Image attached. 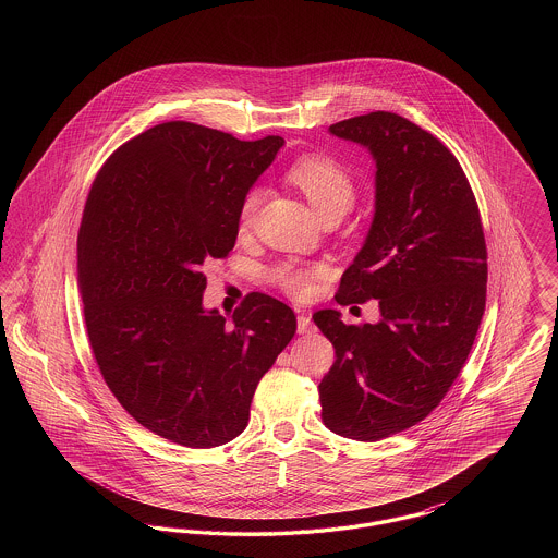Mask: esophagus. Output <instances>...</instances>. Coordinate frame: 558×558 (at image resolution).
I'll use <instances>...</instances> for the list:
<instances>
[{"label": "esophagus", "instance_id": "34e87169", "mask_svg": "<svg viewBox=\"0 0 558 558\" xmlns=\"http://www.w3.org/2000/svg\"><path fill=\"white\" fill-rule=\"evenodd\" d=\"M316 328H314V322L312 318L307 316V314H299L296 316V332L299 335H310V332H314Z\"/></svg>", "mask_w": 558, "mask_h": 558}]
</instances>
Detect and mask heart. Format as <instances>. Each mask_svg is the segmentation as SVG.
I'll list each match as a JSON object with an SVG mask.
<instances>
[{"instance_id": "b5f03b06", "label": "heart", "mask_w": 558, "mask_h": 558, "mask_svg": "<svg viewBox=\"0 0 558 558\" xmlns=\"http://www.w3.org/2000/svg\"><path fill=\"white\" fill-rule=\"evenodd\" d=\"M289 180L299 187L312 207L318 211L319 217L330 213H347L355 201V182L337 159L310 155L294 160L289 171ZM264 190L259 186L248 187L240 203V221L248 223L262 203ZM274 280L292 294V296H307L314 291V284L322 276L318 267H301L296 264H280L271 269Z\"/></svg>"}]
</instances>
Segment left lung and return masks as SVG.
Segmentation results:
<instances>
[{
	"label": "left lung",
	"instance_id": "8db88e82",
	"mask_svg": "<svg viewBox=\"0 0 558 558\" xmlns=\"http://www.w3.org/2000/svg\"><path fill=\"white\" fill-rule=\"evenodd\" d=\"M328 132L376 162L371 230L335 299H378L383 318L355 326L337 310L314 314L337 355L318 387L322 421L378 441L418 425L462 371L485 312L487 248L471 184L435 135L385 110Z\"/></svg>",
	"mask_w": 558,
	"mask_h": 558
}]
</instances>
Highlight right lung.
I'll use <instances>...</instances> for the list:
<instances>
[{
    "label": "right lung",
    "instance_id": "add662e5",
    "mask_svg": "<svg viewBox=\"0 0 558 558\" xmlns=\"http://www.w3.org/2000/svg\"><path fill=\"white\" fill-rule=\"evenodd\" d=\"M169 121L119 146L85 201L77 274L89 345L108 389L155 435L186 448L232 441L296 318L251 292L232 324L203 307L207 259L239 236L240 203L282 148Z\"/></svg>",
    "mask_w": 558,
    "mask_h": 558
}]
</instances>
